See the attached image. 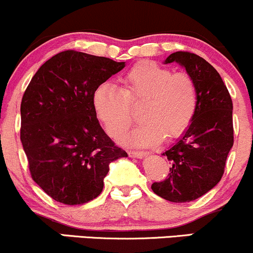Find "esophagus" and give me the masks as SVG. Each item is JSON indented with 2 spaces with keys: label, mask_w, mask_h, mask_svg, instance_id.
Listing matches in <instances>:
<instances>
[{
  "label": "esophagus",
  "mask_w": 253,
  "mask_h": 253,
  "mask_svg": "<svg viewBox=\"0 0 253 253\" xmlns=\"http://www.w3.org/2000/svg\"><path fill=\"white\" fill-rule=\"evenodd\" d=\"M128 155L129 157H133V158H144L146 153L140 152V151H129Z\"/></svg>",
  "instance_id": "obj_1"
}]
</instances>
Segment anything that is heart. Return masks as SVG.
<instances>
[{"label":"heart","instance_id":"heart-1","mask_svg":"<svg viewBox=\"0 0 253 253\" xmlns=\"http://www.w3.org/2000/svg\"><path fill=\"white\" fill-rule=\"evenodd\" d=\"M121 89L101 84L92 95V106L109 135L120 136L132 124L129 104L144 102L143 124L124 136V143L151 147L179 138L189 128L197 109V90L189 75L172 74L152 62H141L121 78Z\"/></svg>","mask_w":253,"mask_h":253}]
</instances>
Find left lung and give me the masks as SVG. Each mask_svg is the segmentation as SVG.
<instances>
[{"mask_svg":"<svg viewBox=\"0 0 253 253\" xmlns=\"http://www.w3.org/2000/svg\"><path fill=\"white\" fill-rule=\"evenodd\" d=\"M170 63L193 78L197 109L189 128L163 153L171 162L169 177L151 188L168 201L182 203L205 195L221 179L233 146V103L219 72L202 57L178 51L164 60Z\"/></svg>","mask_w":253,"mask_h":253,"instance_id":"1","label":"left lung"}]
</instances>
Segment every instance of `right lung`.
Masks as SVG:
<instances>
[{"label":"right lung","mask_w":253,"mask_h":253,"mask_svg":"<svg viewBox=\"0 0 253 253\" xmlns=\"http://www.w3.org/2000/svg\"><path fill=\"white\" fill-rule=\"evenodd\" d=\"M125 68L106 57L64 51L45 62L21 101V138L32 178L56 201L83 205L103 189L109 164L127 157L98 123L92 95Z\"/></svg>","instance_id":"add662e5"}]
</instances>
